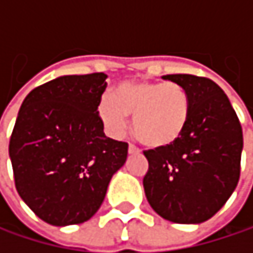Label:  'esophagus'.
<instances>
[{"mask_svg":"<svg viewBox=\"0 0 253 253\" xmlns=\"http://www.w3.org/2000/svg\"><path fill=\"white\" fill-rule=\"evenodd\" d=\"M140 152V149L137 148V146H134V145H128V154H139Z\"/></svg>","mask_w":253,"mask_h":253,"instance_id":"34e87169","label":"esophagus"}]
</instances>
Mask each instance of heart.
<instances>
[{"label":"heart","mask_w":253,"mask_h":253,"mask_svg":"<svg viewBox=\"0 0 253 253\" xmlns=\"http://www.w3.org/2000/svg\"><path fill=\"white\" fill-rule=\"evenodd\" d=\"M98 114L108 131L120 136L133 116V133L148 148H169L184 133L192 116L189 90L177 82L126 80L104 95Z\"/></svg>","instance_id":"heart-1"}]
</instances>
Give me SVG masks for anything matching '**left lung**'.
<instances>
[{"mask_svg":"<svg viewBox=\"0 0 253 253\" xmlns=\"http://www.w3.org/2000/svg\"><path fill=\"white\" fill-rule=\"evenodd\" d=\"M192 98V116L181 137L169 148L148 149L145 195L154 211L178 224H198L215 215L240 177L243 133L227 95L211 79L167 75Z\"/></svg>","mask_w":253,"mask_h":253,"instance_id":"8db88e82","label":"left lung"}]
</instances>
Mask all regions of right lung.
<instances>
[{
  "instance_id": "1",
  "label": "right lung",
  "mask_w": 253,
  "mask_h": 253,
  "mask_svg": "<svg viewBox=\"0 0 253 253\" xmlns=\"http://www.w3.org/2000/svg\"><path fill=\"white\" fill-rule=\"evenodd\" d=\"M107 75L61 76L27 95L10 137L14 184L45 223L87 221L101 207L128 143L107 137L98 104Z\"/></svg>"
}]
</instances>
